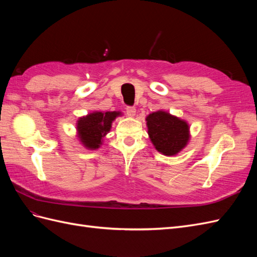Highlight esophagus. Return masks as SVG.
I'll return each instance as SVG.
<instances>
[{"label":"esophagus","mask_w":257,"mask_h":257,"mask_svg":"<svg viewBox=\"0 0 257 257\" xmlns=\"http://www.w3.org/2000/svg\"><path fill=\"white\" fill-rule=\"evenodd\" d=\"M126 114L130 116H134L136 114V108L134 106H127L126 107Z\"/></svg>","instance_id":"esophagus-1"}]
</instances>
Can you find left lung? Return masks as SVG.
Returning a JSON list of instances; mask_svg holds the SVG:
<instances>
[{
  "label": "left lung",
  "mask_w": 257,
  "mask_h": 257,
  "mask_svg": "<svg viewBox=\"0 0 257 257\" xmlns=\"http://www.w3.org/2000/svg\"><path fill=\"white\" fill-rule=\"evenodd\" d=\"M148 134L155 149L164 155L180 152L189 142V125L183 120L159 110L147 116Z\"/></svg>",
  "instance_id": "8db88e82"
}]
</instances>
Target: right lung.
Instances as JSON below:
<instances>
[{
	"instance_id": "add662e5",
	"label": "right lung",
	"mask_w": 257,
	"mask_h": 257,
	"mask_svg": "<svg viewBox=\"0 0 257 257\" xmlns=\"http://www.w3.org/2000/svg\"><path fill=\"white\" fill-rule=\"evenodd\" d=\"M118 115L120 112L116 111H96L80 118L77 123V131L82 145L92 150L99 148L103 137L110 131L111 123Z\"/></svg>"
}]
</instances>
